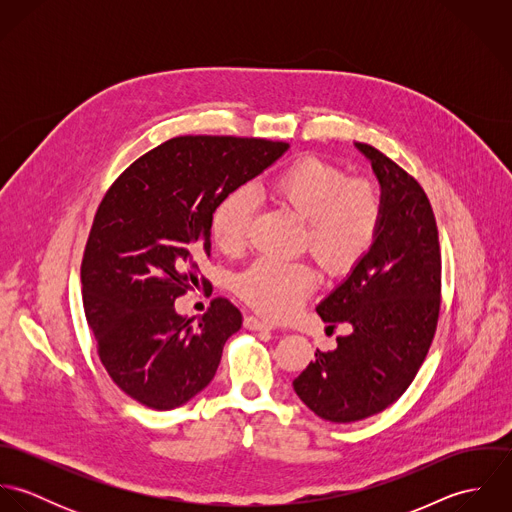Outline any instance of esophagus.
<instances>
[{"mask_svg":"<svg viewBox=\"0 0 512 512\" xmlns=\"http://www.w3.org/2000/svg\"><path fill=\"white\" fill-rule=\"evenodd\" d=\"M244 327L250 329V331H272L274 329L272 323H268V321H264L256 315H246L244 317Z\"/></svg>","mask_w":512,"mask_h":512,"instance_id":"34e87169","label":"esophagus"}]
</instances>
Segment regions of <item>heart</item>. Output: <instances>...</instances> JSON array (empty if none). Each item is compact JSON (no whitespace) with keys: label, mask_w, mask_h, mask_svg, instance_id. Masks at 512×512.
Masks as SVG:
<instances>
[{"label":"heart","mask_w":512,"mask_h":512,"mask_svg":"<svg viewBox=\"0 0 512 512\" xmlns=\"http://www.w3.org/2000/svg\"><path fill=\"white\" fill-rule=\"evenodd\" d=\"M260 191L305 219L313 258L329 272H345L370 248L382 217L380 193L370 181H349L337 165L319 157H301L274 173ZM254 213L246 191L226 195L213 213V236L222 252H238ZM315 274L305 262L260 258L234 278V290L272 319L292 315L311 293Z\"/></svg>","instance_id":"heart-1"}]
</instances>
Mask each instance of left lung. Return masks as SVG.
I'll use <instances>...</instances> for the list:
<instances>
[{
    "label": "left lung",
    "instance_id": "8db88e82",
    "mask_svg": "<svg viewBox=\"0 0 512 512\" xmlns=\"http://www.w3.org/2000/svg\"><path fill=\"white\" fill-rule=\"evenodd\" d=\"M380 185L382 217L365 256L315 307L351 335L293 380L301 402L319 418L351 424L394 404L410 386L432 345L439 315L441 256L432 205L402 167L355 144Z\"/></svg>",
    "mask_w": 512,
    "mask_h": 512
}]
</instances>
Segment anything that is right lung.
Masks as SVG:
<instances>
[{
	"instance_id": "right-lung-1",
	"label": "right lung",
	"mask_w": 512,
	"mask_h": 512,
	"mask_svg": "<svg viewBox=\"0 0 512 512\" xmlns=\"http://www.w3.org/2000/svg\"><path fill=\"white\" fill-rule=\"evenodd\" d=\"M288 149L181 136L147 151L108 189L82 258V301L100 361L130 398L173 410L215 378L224 343L242 327L240 311L217 297L195 323L175 311V299L199 286L220 201Z\"/></svg>"
}]
</instances>
